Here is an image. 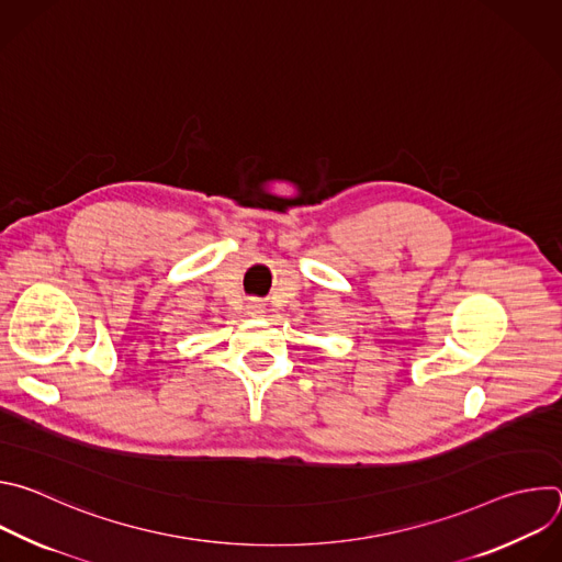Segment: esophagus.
Here are the masks:
<instances>
[{
    "label": "esophagus",
    "instance_id": "34e87169",
    "mask_svg": "<svg viewBox=\"0 0 562 562\" xmlns=\"http://www.w3.org/2000/svg\"><path fill=\"white\" fill-rule=\"evenodd\" d=\"M262 311H265V308H262V306H260V304H258V302H254V304H249V313H251V315H260V313H262Z\"/></svg>",
    "mask_w": 562,
    "mask_h": 562
}]
</instances>
